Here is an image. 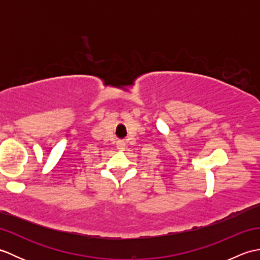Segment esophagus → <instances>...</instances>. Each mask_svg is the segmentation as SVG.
<instances>
[{
    "mask_svg": "<svg viewBox=\"0 0 260 260\" xmlns=\"http://www.w3.org/2000/svg\"><path fill=\"white\" fill-rule=\"evenodd\" d=\"M125 146H126L125 142H123V141H119V142H117V150H119V151H124V150H125Z\"/></svg>",
    "mask_w": 260,
    "mask_h": 260,
    "instance_id": "1",
    "label": "esophagus"
}]
</instances>
